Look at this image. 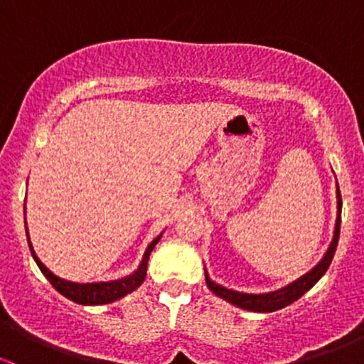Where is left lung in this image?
Instances as JSON below:
<instances>
[{
    "mask_svg": "<svg viewBox=\"0 0 364 364\" xmlns=\"http://www.w3.org/2000/svg\"><path fill=\"white\" fill-rule=\"evenodd\" d=\"M340 220H341V196L338 183H336V220H335V230H333V240L329 243L328 250H326L324 257L311 267L308 273H304L303 277H299L297 280L292 282V284L285 285V287L278 289V291L271 292H262V294H248V292H240L232 291V289H227L223 285L216 284L209 278L208 271L204 269L205 277V285L209 287V291L215 296L222 297L227 303L234 304L237 308H243V310L248 311H257V314H269V311H277L280 308L289 306L291 303L299 299L301 296L306 294L322 277L328 271L329 264H331L333 257H335L336 245H338L340 237Z\"/></svg>",
    "mask_w": 364,
    "mask_h": 364,
    "instance_id": "obj_1",
    "label": "left lung"
}]
</instances>
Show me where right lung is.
<instances>
[{
    "label": "right lung",
    "instance_id": "1",
    "mask_svg": "<svg viewBox=\"0 0 364 364\" xmlns=\"http://www.w3.org/2000/svg\"><path fill=\"white\" fill-rule=\"evenodd\" d=\"M24 213H26V209H24ZM24 225H26V236H28L29 250H31L33 259H35L36 266L40 267V271L43 273V277L50 282V285H53V287L56 289L61 296L68 297V299L73 301V303L90 304V306H95V304L112 303V301L121 299L123 296L130 294V292H134L135 289L141 287L142 282L146 280V271H148L149 255H151L153 248L156 247V243L161 240V234H164V232H160L159 236H156L155 240L148 245V248H146L144 255H142V260H141V264H139V267L134 271V273L128 274V277L119 278V280H111V282L77 284V282H70V280H65V278L56 277L53 271H49V267H46V264H43L42 260L36 257L35 250H33V245H31V241H29L28 223H26V220H24Z\"/></svg>",
    "mask_w": 364,
    "mask_h": 364
}]
</instances>
